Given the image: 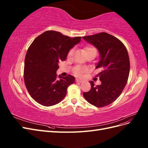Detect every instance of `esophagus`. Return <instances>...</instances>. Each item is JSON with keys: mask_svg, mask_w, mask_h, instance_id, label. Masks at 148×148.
Listing matches in <instances>:
<instances>
[{"mask_svg": "<svg viewBox=\"0 0 148 148\" xmlns=\"http://www.w3.org/2000/svg\"><path fill=\"white\" fill-rule=\"evenodd\" d=\"M76 82H78V83H82V82H83V80L81 79H79V78H77L76 79Z\"/></svg>", "mask_w": 148, "mask_h": 148, "instance_id": "obj_1", "label": "esophagus"}]
</instances>
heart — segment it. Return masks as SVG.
<instances>
[{
    "label": "heart",
    "instance_id": "1",
    "mask_svg": "<svg viewBox=\"0 0 148 148\" xmlns=\"http://www.w3.org/2000/svg\"><path fill=\"white\" fill-rule=\"evenodd\" d=\"M84 51L85 53H87L88 52H91V51L97 52L96 49L92 46H91L85 47L84 49ZM74 52H75V49L73 48L70 49L69 53H68V57L71 58V57H72L73 53H74ZM88 68H86V67L83 66H79V65L76 66L73 70V73L75 75L78 76V77H80V76H82L83 74L86 73V72H88Z\"/></svg>",
    "mask_w": 148,
    "mask_h": 148
}]
</instances>
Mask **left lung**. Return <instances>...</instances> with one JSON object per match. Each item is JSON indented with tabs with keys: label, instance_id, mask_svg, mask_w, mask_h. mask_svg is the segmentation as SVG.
I'll return each instance as SVG.
<instances>
[{
	"label": "left lung",
	"instance_id": "1",
	"mask_svg": "<svg viewBox=\"0 0 148 148\" xmlns=\"http://www.w3.org/2000/svg\"><path fill=\"white\" fill-rule=\"evenodd\" d=\"M83 38L98 49L100 60L96 68L102 69L99 73L101 84L95 86L89 82L91 88L83 96L96 107L108 106L119 97L127 83L130 67L127 50L119 39L107 33Z\"/></svg>",
	"mask_w": 148,
	"mask_h": 148
}]
</instances>
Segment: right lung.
I'll use <instances>...</instances> for the list:
<instances>
[{
  "mask_svg": "<svg viewBox=\"0 0 148 148\" xmlns=\"http://www.w3.org/2000/svg\"><path fill=\"white\" fill-rule=\"evenodd\" d=\"M81 37L71 38L56 31H46L36 38L26 52L24 80L31 97L39 104L51 106L60 102L75 77L59 76V63L65 61L70 49L81 41Z\"/></svg>",
  "mask_w": 148,
  "mask_h": 148,
  "instance_id": "1",
  "label": "right lung"
}]
</instances>
